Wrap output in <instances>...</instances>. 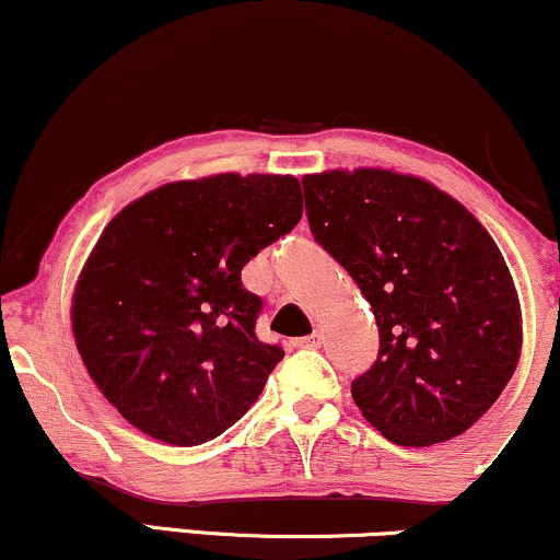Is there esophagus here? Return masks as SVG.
Returning <instances> with one entry per match:
<instances>
[{"instance_id":"obj_1","label":"esophagus","mask_w":560,"mask_h":560,"mask_svg":"<svg viewBox=\"0 0 560 560\" xmlns=\"http://www.w3.org/2000/svg\"><path fill=\"white\" fill-rule=\"evenodd\" d=\"M298 347H303V349H318V347H320V334L313 331L311 336H305V339L298 341Z\"/></svg>"}]
</instances>
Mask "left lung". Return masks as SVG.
I'll return each instance as SVG.
<instances>
[{
  "label": "left lung",
  "instance_id": "obj_1",
  "mask_svg": "<svg viewBox=\"0 0 560 560\" xmlns=\"http://www.w3.org/2000/svg\"><path fill=\"white\" fill-rule=\"evenodd\" d=\"M316 242L372 305L380 354L351 382L362 416L397 446L477 423L517 370L523 311L500 247L433 183L382 167L303 178Z\"/></svg>",
  "mask_w": 560,
  "mask_h": 560
}]
</instances>
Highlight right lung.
Returning a JSON list of instances; mask_svg holds the SVG:
<instances>
[{
    "mask_svg": "<svg viewBox=\"0 0 560 560\" xmlns=\"http://www.w3.org/2000/svg\"><path fill=\"white\" fill-rule=\"evenodd\" d=\"M303 217L293 175L219 173L125 206L75 280L71 328L89 377L150 439L198 446L257 402L280 347L242 267Z\"/></svg>",
    "mask_w": 560,
    "mask_h": 560,
    "instance_id": "1",
    "label": "right lung"
}]
</instances>
